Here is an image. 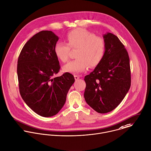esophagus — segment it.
I'll use <instances>...</instances> for the list:
<instances>
[{
  "label": "esophagus",
  "mask_w": 151,
  "mask_h": 151,
  "mask_svg": "<svg viewBox=\"0 0 151 151\" xmlns=\"http://www.w3.org/2000/svg\"><path fill=\"white\" fill-rule=\"evenodd\" d=\"M74 78H75L76 80H77L78 79L80 78V77L78 76H77V75H74Z\"/></svg>",
  "instance_id": "obj_1"
}]
</instances>
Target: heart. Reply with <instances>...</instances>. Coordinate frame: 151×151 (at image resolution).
<instances>
[{
  "instance_id": "obj_1",
  "label": "heart",
  "mask_w": 151,
  "mask_h": 151,
  "mask_svg": "<svg viewBox=\"0 0 151 151\" xmlns=\"http://www.w3.org/2000/svg\"><path fill=\"white\" fill-rule=\"evenodd\" d=\"M67 43L57 42L54 52L61 62H66L70 49H77L76 59L69 61L63 67L64 71L73 74L78 73L86 70L88 65L90 67L97 65L102 60L105 51V43L100 37L83 29H77L69 32L66 37Z\"/></svg>"
}]
</instances>
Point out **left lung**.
Masks as SVG:
<instances>
[{
	"mask_svg": "<svg viewBox=\"0 0 151 151\" xmlns=\"http://www.w3.org/2000/svg\"><path fill=\"white\" fill-rule=\"evenodd\" d=\"M104 55L94 71L85 76L84 99L101 114L114 109L123 100L131 87L128 53L117 36L111 33L103 35Z\"/></svg>",
	"mask_w": 151,
	"mask_h": 151,
	"instance_id": "1",
	"label": "left lung"
}]
</instances>
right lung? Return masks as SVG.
<instances>
[{
    "mask_svg": "<svg viewBox=\"0 0 151 151\" xmlns=\"http://www.w3.org/2000/svg\"><path fill=\"white\" fill-rule=\"evenodd\" d=\"M58 37L52 32L41 31L23 46L17 61V73L20 94L25 103L44 117L56 115L64 105L74 76L60 71L54 48Z\"/></svg>",
    "mask_w": 151,
    "mask_h": 151,
    "instance_id": "1",
    "label": "right lung"
}]
</instances>
